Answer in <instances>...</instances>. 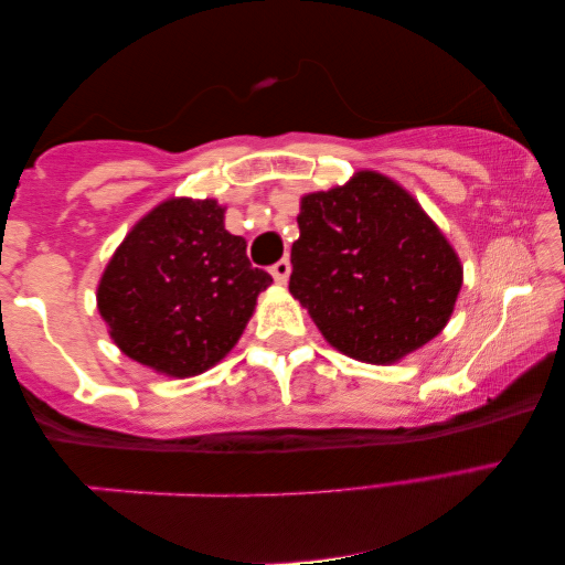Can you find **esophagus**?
<instances>
[{"instance_id":"esophagus-1","label":"esophagus","mask_w":565,"mask_h":565,"mask_svg":"<svg viewBox=\"0 0 565 565\" xmlns=\"http://www.w3.org/2000/svg\"><path fill=\"white\" fill-rule=\"evenodd\" d=\"M270 275L275 277V282H280V285L288 282V277H290V260H277V263L270 267Z\"/></svg>"}]
</instances>
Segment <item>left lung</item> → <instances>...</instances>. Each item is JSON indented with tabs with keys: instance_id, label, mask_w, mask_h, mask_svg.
<instances>
[{
	"instance_id": "left-lung-1",
	"label": "left lung",
	"mask_w": 565,
	"mask_h": 565,
	"mask_svg": "<svg viewBox=\"0 0 565 565\" xmlns=\"http://www.w3.org/2000/svg\"><path fill=\"white\" fill-rule=\"evenodd\" d=\"M290 292L332 348L393 363L446 328L463 282L448 239L377 172L302 198Z\"/></svg>"
}]
</instances>
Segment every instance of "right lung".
<instances>
[{"label": "right lung", "instance_id": "add662e5", "mask_svg": "<svg viewBox=\"0 0 565 565\" xmlns=\"http://www.w3.org/2000/svg\"><path fill=\"white\" fill-rule=\"evenodd\" d=\"M215 200H168L125 237L97 305L125 355L174 377L198 375L243 335L273 277L225 230Z\"/></svg>", "mask_w": 565, "mask_h": 565}]
</instances>
